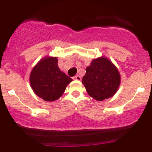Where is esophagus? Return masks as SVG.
I'll list each match as a JSON object with an SVG mask.
<instances>
[{
  "mask_svg": "<svg viewBox=\"0 0 152 152\" xmlns=\"http://www.w3.org/2000/svg\"><path fill=\"white\" fill-rule=\"evenodd\" d=\"M73 79H75V80H77V81H81L82 78H81V76H79V75H76V76H75L74 77H73Z\"/></svg>",
  "mask_w": 152,
  "mask_h": 152,
  "instance_id": "esophagus-1",
  "label": "esophagus"
}]
</instances>
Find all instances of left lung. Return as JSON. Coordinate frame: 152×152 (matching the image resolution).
Masks as SVG:
<instances>
[{"mask_svg":"<svg viewBox=\"0 0 152 152\" xmlns=\"http://www.w3.org/2000/svg\"><path fill=\"white\" fill-rule=\"evenodd\" d=\"M82 84L90 97L102 102L115 94L121 84V75L115 65L102 56L93 59L87 67Z\"/></svg>","mask_w":152,"mask_h":152,"instance_id":"8db88e82","label":"left lung"}]
</instances>
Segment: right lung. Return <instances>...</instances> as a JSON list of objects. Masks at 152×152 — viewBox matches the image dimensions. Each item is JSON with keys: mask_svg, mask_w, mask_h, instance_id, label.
<instances>
[{"mask_svg": "<svg viewBox=\"0 0 152 152\" xmlns=\"http://www.w3.org/2000/svg\"><path fill=\"white\" fill-rule=\"evenodd\" d=\"M73 79L58 67V59L46 56L31 70L29 82L34 93L45 102H54L65 92Z\"/></svg>", "mask_w": 152, "mask_h": 152, "instance_id": "add662e5", "label": "right lung"}]
</instances>
